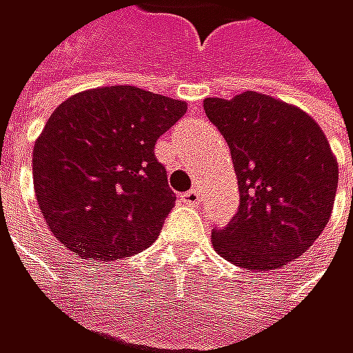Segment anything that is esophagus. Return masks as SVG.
<instances>
[{
  "label": "esophagus",
  "instance_id": "esophagus-1",
  "mask_svg": "<svg viewBox=\"0 0 353 353\" xmlns=\"http://www.w3.org/2000/svg\"><path fill=\"white\" fill-rule=\"evenodd\" d=\"M181 200H183L185 204H189V206H198V204L202 202V191H200L198 187H193V189H189L187 193H183Z\"/></svg>",
  "mask_w": 353,
  "mask_h": 353
}]
</instances>
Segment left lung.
Listing matches in <instances>:
<instances>
[{"mask_svg": "<svg viewBox=\"0 0 353 353\" xmlns=\"http://www.w3.org/2000/svg\"><path fill=\"white\" fill-rule=\"evenodd\" d=\"M238 176V214L212 232L214 250L238 268L265 272L301 256L326 227L339 166L316 119L261 92L206 99Z\"/></svg>", "mask_w": 353, "mask_h": 353, "instance_id": "left-lung-1", "label": "left lung"}]
</instances>
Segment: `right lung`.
<instances>
[{
	"label": "right lung",
	"instance_id": "right-lung-1",
	"mask_svg": "<svg viewBox=\"0 0 353 353\" xmlns=\"http://www.w3.org/2000/svg\"><path fill=\"white\" fill-rule=\"evenodd\" d=\"M185 101L134 85H103L61 103L33 147V187L54 238L88 261L147 248L174 206L155 143Z\"/></svg>",
	"mask_w": 353,
	"mask_h": 353
}]
</instances>
